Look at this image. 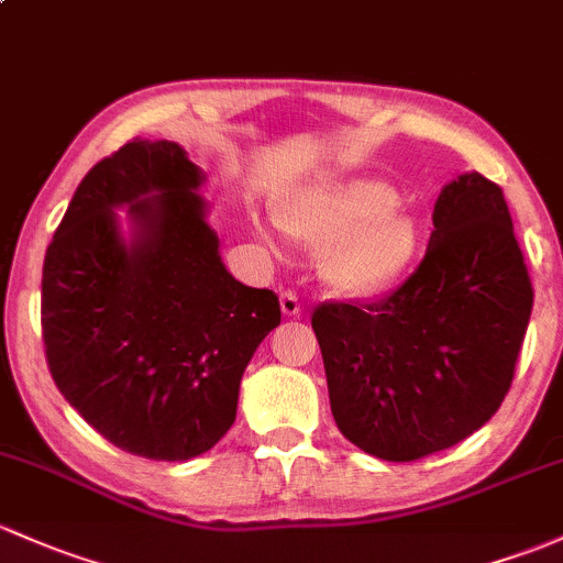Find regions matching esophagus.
Here are the masks:
<instances>
[{"label":"esophagus","instance_id":"obj_1","mask_svg":"<svg viewBox=\"0 0 563 563\" xmlns=\"http://www.w3.org/2000/svg\"><path fill=\"white\" fill-rule=\"evenodd\" d=\"M280 310H283V316H288V318L301 316V301H299L297 294L283 291L280 294Z\"/></svg>","mask_w":563,"mask_h":563}]
</instances>
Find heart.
Masks as SVG:
<instances>
[{
    "instance_id": "heart-1",
    "label": "heart",
    "mask_w": 563,
    "mask_h": 563,
    "mask_svg": "<svg viewBox=\"0 0 563 563\" xmlns=\"http://www.w3.org/2000/svg\"><path fill=\"white\" fill-rule=\"evenodd\" d=\"M396 202L388 183L353 177L291 194L277 207V223L297 242L327 245L321 266L336 291L372 297L396 286L421 247L418 221ZM258 234L272 245L264 229Z\"/></svg>"
}]
</instances>
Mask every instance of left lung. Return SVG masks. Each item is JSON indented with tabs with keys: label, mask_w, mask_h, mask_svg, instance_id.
Instances as JSON below:
<instances>
[{
	"label": "left lung",
	"mask_w": 563,
	"mask_h": 563,
	"mask_svg": "<svg viewBox=\"0 0 563 563\" xmlns=\"http://www.w3.org/2000/svg\"><path fill=\"white\" fill-rule=\"evenodd\" d=\"M431 221L421 264L386 299L312 312L336 429L383 461L426 459L490 421L534 305L496 183H448Z\"/></svg>",
	"instance_id": "8db88e82"
}]
</instances>
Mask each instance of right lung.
<instances>
[{"label": "right lung", "mask_w": 563, "mask_h": 563, "mask_svg": "<svg viewBox=\"0 0 563 563\" xmlns=\"http://www.w3.org/2000/svg\"><path fill=\"white\" fill-rule=\"evenodd\" d=\"M202 180L175 142H126L82 177L45 251L53 383L104 440L153 461L194 459L232 429L242 372L280 323L277 294L223 266ZM121 203L139 227L129 246Z\"/></svg>", "instance_id": "right-lung-1"}]
</instances>
